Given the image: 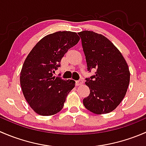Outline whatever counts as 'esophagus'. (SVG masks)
Segmentation results:
<instances>
[{
    "label": "esophagus",
    "instance_id": "esophagus-1",
    "mask_svg": "<svg viewBox=\"0 0 146 146\" xmlns=\"http://www.w3.org/2000/svg\"><path fill=\"white\" fill-rule=\"evenodd\" d=\"M76 85H77V86L81 85H82V84H83V80H82V79H80L79 80H77V81H76Z\"/></svg>",
    "mask_w": 146,
    "mask_h": 146
}]
</instances>
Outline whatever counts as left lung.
Segmentation results:
<instances>
[{"instance_id":"1","label":"left lung","mask_w":146,"mask_h":146,"mask_svg":"<svg viewBox=\"0 0 146 146\" xmlns=\"http://www.w3.org/2000/svg\"><path fill=\"white\" fill-rule=\"evenodd\" d=\"M88 70L95 76L86 78L90 95L83 99L85 108L96 114L110 113L123 99L130 81L127 63L107 37L92 31L79 32Z\"/></svg>"}]
</instances>
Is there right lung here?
I'll return each mask as SVG.
<instances>
[{"label": "right lung", "mask_w": 146, "mask_h": 146, "mask_svg": "<svg viewBox=\"0 0 146 146\" xmlns=\"http://www.w3.org/2000/svg\"><path fill=\"white\" fill-rule=\"evenodd\" d=\"M76 32L63 31L46 35L29 52L20 72V85L31 108L42 116H51L63 109L73 80L54 76L69 48L77 44Z\"/></svg>", "instance_id": "obj_1"}]
</instances>
